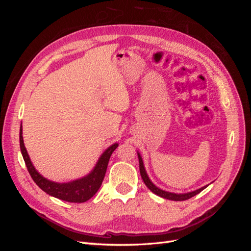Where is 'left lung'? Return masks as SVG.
Masks as SVG:
<instances>
[{"instance_id": "obj_1", "label": "left lung", "mask_w": 251, "mask_h": 251, "mask_svg": "<svg viewBox=\"0 0 251 251\" xmlns=\"http://www.w3.org/2000/svg\"><path fill=\"white\" fill-rule=\"evenodd\" d=\"M138 159H139V170H140V175H141V178L144 182V184H146L151 192H153L154 194L158 195L162 197V198L164 199H169V200H174V201H184V200H187V199H191L192 197L198 195L199 193H201L203 189L206 187H201L199 189H197V191L195 192H191V193H187V194H174V193H169V192H165V191H162V189L158 188L157 186H155L153 183H151V181L150 180V178L148 177L147 175V172L146 170H144V166H143V162H142V159H141V156L140 154H138Z\"/></svg>"}]
</instances>
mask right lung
I'll list each match as a JSON object with an SVG mask.
<instances>
[{"label":"right lung","instance_id":"obj_1","mask_svg":"<svg viewBox=\"0 0 251 251\" xmlns=\"http://www.w3.org/2000/svg\"><path fill=\"white\" fill-rule=\"evenodd\" d=\"M23 128L22 125L20 127V147L23 158L26 163L27 170L30 174V176L33 179L41 189L48 195L55 197L57 199L64 200L67 202H74V203H82L86 202L97 193L100 189L105 172H107L108 163L110 160V157L114 151L118 147L117 143H114L109 149L105 150L104 153L100 156V160H98L94 170L91 172L88 176L83 177L81 179H77L72 182H68V183H57V182H52L44 178L43 176L37 173L32 165L26 148L24 146V140H23Z\"/></svg>","mask_w":251,"mask_h":251}]
</instances>
